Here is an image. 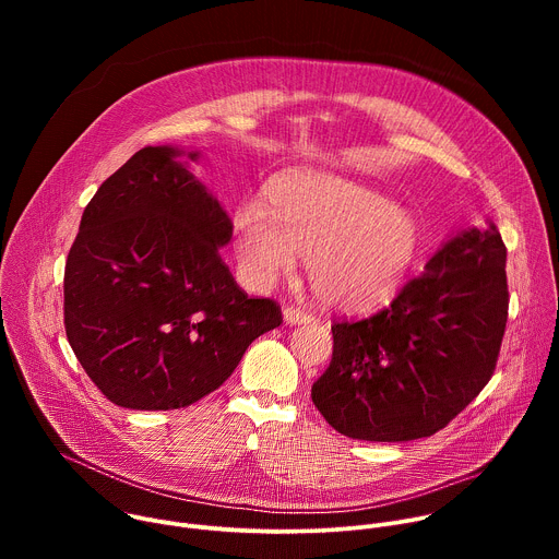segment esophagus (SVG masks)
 Listing matches in <instances>:
<instances>
[{"mask_svg":"<svg viewBox=\"0 0 559 559\" xmlns=\"http://www.w3.org/2000/svg\"><path fill=\"white\" fill-rule=\"evenodd\" d=\"M283 318H285V323H289V325H298V323H309V321H313V316H311L309 311L300 309V307H285V309H283Z\"/></svg>","mask_w":559,"mask_h":559,"instance_id":"esophagus-1","label":"esophagus"}]
</instances>
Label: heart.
<instances>
[{
  "instance_id": "1",
  "label": "heart",
  "mask_w": 559,
  "mask_h": 559,
  "mask_svg": "<svg viewBox=\"0 0 559 559\" xmlns=\"http://www.w3.org/2000/svg\"><path fill=\"white\" fill-rule=\"evenodd\" d=\"M236 254L248 281L265 287L309 259V281L323 302L369 311L403 287L418 248L412 214L352 179L311 173L281 183L272 212L248 203L236 218Z\"/></svg>"
}]
</instances>
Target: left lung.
I'll list each match as a JSON object with an SVG mask.
<instances>
[{
    "label": "left lung",
    "mask_w": 559,
    "mask_h": 559,
    "mask_svg": "<svg viewBox=\"0 0 559 559\" xmlns=\"http://www.w3.org/2000/svg\"><path fill=\"white\" fill-rule=\"evenodd\" d=\"M509 316L498 227L466 229L384 309L334 321L311 401L343 436L405 442L444 429L496 371Z\"/></svg>",
    "instance_id": "left-lung-1"
}]
</instances>
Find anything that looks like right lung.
I'll return each instance as SVG.
<instances>
[{"label":"right lung","mask_w":559,"mask_h":559,"mask_svg":"<svg viewBox=\"0 0 559 559\" xmlns=\"http://www.w3.org/2000/svg\"><path fill=\"white\" fill-rule=\"evenodd\" d=\"M179 154L168 145L132 154L86 205L66 261L68 343L126 409L201 401L283 323L276 300L236 285L218 252L231 221Z\"/></svg>","instance_id":"add662e5"}]
</instances>
